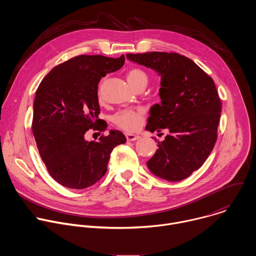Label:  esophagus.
I'll list each match as a JSON object with an SVG mask.
<instances>
[{
	"label": "esophagus",
	"mask_w": 256,
	"mask_h": 256,
	"mask_svg": "<svg viewBox=\"0 0 256 256\" xmlns=\"http://www.w3.org/2000/svg\"><path fill=\"white\" fill-rule=\"evenodd\" d=\"M126 140H130V142H134V140H136L140 138L138 136H136L134 134H126Z\"/></svg>",
	"instance_id": "1"
}]
</instances>
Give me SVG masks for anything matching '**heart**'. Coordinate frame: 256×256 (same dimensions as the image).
<instances>
[{
    "label": "heart",
    "instance_id": "b5f03b06",
    "mask_svg": "<svg viewBox=\"0 0 256 256\" xmlns=\"http://www.w3.org/2000/svg\"><path fill=\"white\" fill-rule=\"evenodd\" d=\"M126 80L128 84L136 89L138 87L148 84V76L140 68H132L128 72ZM144 112L142 109H122L112 116L114 122L124 130L136 132L142 126Z\"/></svg>",
    "mask_w": 256,
    "mask_h": 256
}]
</instances>
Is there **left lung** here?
I'll return each instance as SVG.
<instances>
[{"label": "left lung", "instance_id": "obj_1", "mask_svg": "<svg viewBox=\"0 0 256 256\" xmlns=\"http://www.w3.org/2000/svg\"><path fill=\"white\" fill-rule=\"evenodd\" d=\"M126 58L161 76L160 104L150 109L146 130L169 134L158 142L147 162L150 171L168 181L192 175L206 160L216 140L222 102L212 79L194 60L176 52L128 54Z\"/></svg>", "mask_w": 256, "mask_h": 256}]
</instances>
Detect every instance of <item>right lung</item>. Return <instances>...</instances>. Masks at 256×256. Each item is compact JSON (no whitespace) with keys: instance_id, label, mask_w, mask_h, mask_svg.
Returning a JSON list of instances; mask_svg holds the SVG:
<instances>
[{"instance_id":"1","label":"right lung","mask_w":256,"mask_h":256,"mask_svg":"<svg viewBox=\"0 0 256 256\" xmlns=\"http://www.w3.org/2000/svg\"><path fill=\"white\" fill-rule=\"evenodd\" d=\"M124 56H78L54 66L40 84L33 103L32 132L50 176L62 186L87 188L107 171L110 154L126 138L110 130L98 142H88L90 128L104 132L98 118V83L106 74L120 70Z\"/></svg>"}]
</instances>
